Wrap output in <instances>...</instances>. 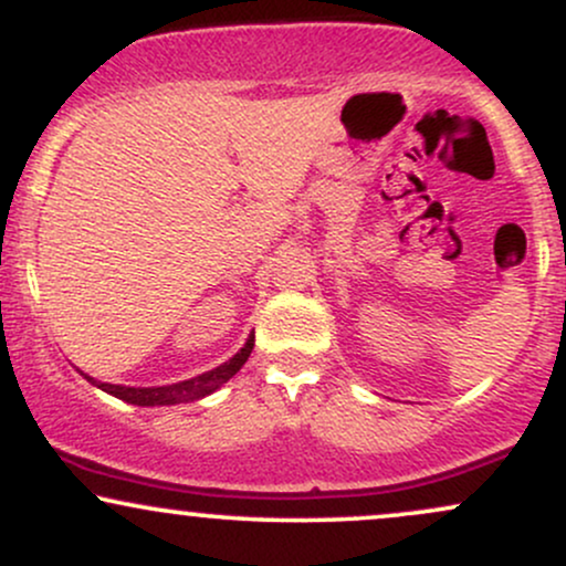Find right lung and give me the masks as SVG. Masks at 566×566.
<instances>
[{
	"instance_id": "obj_1",
	"label": "right lung",
	"mask_w": 566,
	"mask_h": 566,
	"mask_svg": "<svg viewBox=\"0 0 566 566\" xmlns=\"http://www.w3.org/2000/svg\"><path fill=\"white\" fill-rule=\"evenodd\" d=\"M252 346H255V335L247 337L244 348L239 350L237 356H231L226 365H220L210 373L197 375V378L184 380V382H172V386H159V388H127V386H112V382H97L84 375L90 382H95L97 388H103L106 394L116 396V399L129 401V405H138V407H157V405H186V401H197L201 396L218 391L226 380H231L233 375L242 369V365L250 359Z\"/></svg>"
}]
</instances>
